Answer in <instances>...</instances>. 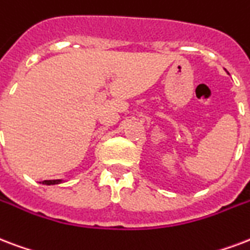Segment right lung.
<instances>
[{"mask_svg": "<svg viewBox=\"0 0 250 250\" xmlns=\"http://www.w3.org/2000/svg\"><path fill=\"white\" fill-rule=\"evenodd\" d=\"M60 181L59 180H49V181H43L42 184H44V185H55V184H59Z\"/></svg>", "mask_w": 250, "mask_h": 250, "instance_id": "right-lung-1", "label": "right lung"}]
</instances>
